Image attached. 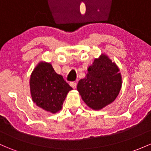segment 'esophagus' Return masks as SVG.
Segmentation results:
<instances>
[{"instance_id":"34e87169","label":"esophagus","mask_w":151,"mask_h":151,"mask_svg":"<svg viewBox=\"0 0 151 151\" xmlns=\"http://www.w3.org/2000/svg\"><path fill=\"white\" fill-rule=\"evenodd\" d=\"M70 85L71 87H72L73 88H76V87H77V82H71L70 83Z\"/></svg>"}]
</instances>
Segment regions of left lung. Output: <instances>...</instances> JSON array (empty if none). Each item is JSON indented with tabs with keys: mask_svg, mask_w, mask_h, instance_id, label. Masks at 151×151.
<instances>
[{
	"mask_svg": "<svg viewBox=\"0 0 151 151\" xmlns=\"http://www.w3.org/2000/svg\"><path fill=\"white\" fill-rule=\"evenodd\" d=\"M122 87L119 69L106 55L96 58L85 78L79 81L77 90L90 109L100 110L116 98Z\"/></svg>",
	"mask_w": 151,
	"mask_h": 151,
	"instance_id": "1",
	"label": "left lung"
}]
</instances>
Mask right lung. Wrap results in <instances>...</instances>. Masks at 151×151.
Masks as SVG:
<instances>
[{"label": "right lung", "instance_id": "right-lung-1", "mask_svg": "<svg viewBox=\"0 0 151 151\" xmlns=\"http://www.w3.org/2000/svg\"><path fill=\"white\" fill-rule=\"evenodd\" d=\"M29 86L33 102L53 114L62 109L67 93L72 90L50 63L42 61L38 63L32 73Z\"/></svg>", "mask_w": 151, "mask_h": 151}]
</instances>
